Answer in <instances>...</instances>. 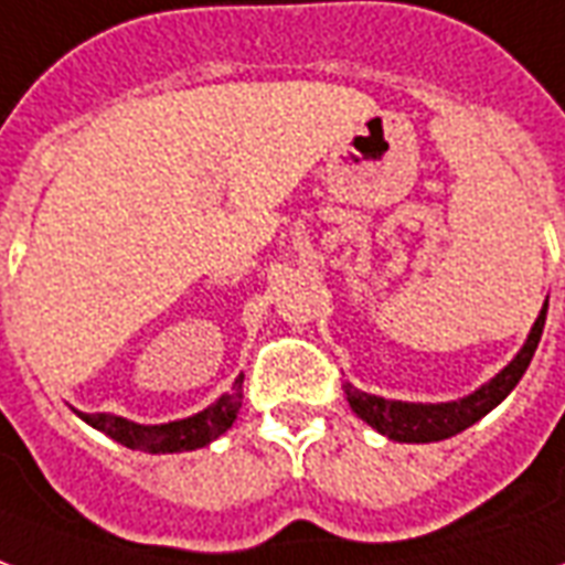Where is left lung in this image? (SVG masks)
<instances>
[{"mask_svg":"<svg viewBox=\"0 0 565 565\" xmlns=\"http://www.w3.org/2000/svg\"><path fill=\"white\" fill-rule=\"evenodd\" d=\"M545 315H548V302L542 305V315L536 317V323L530 329L527 344L521 347V353L491 383L476 388L473 395H467V398L449 401V404H407V401L377 398V395H367V392H359L356 386L344 383L347 401H350L356 416H362L380 434H386L388 440L434 443L455 437V434L470 428L473 422L494 411L497 404L518 386V380L524 377L530 359L536 353L542 329H545Z\"/></svg>","mask_w":565,"mask_h":565,"instance_id":"1","label":"left lung"}]
</instances>
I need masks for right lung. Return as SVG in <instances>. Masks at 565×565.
<instances>
[{"instance_id":"right-lung-1","label":"right lung","mask_w":565,"mask_h":565,"mask_svg":"<svg viewBox=\"0 0 565 565\" xmlns=\"http://www.w3.org/2000/svg\"><path fill=\"white\" fill-rule=\"evenodd\" d=\"M242 407V377L230 395H221L212 407H206L198 416L188 419L167 422V425H137L122 416H110V413H77L83 422H89L92 428L122 443L128 449H140L149 455H167V452H188V449H200L215 437L227 431L236 422V413Z\"/></svg>"}]
</instances>
